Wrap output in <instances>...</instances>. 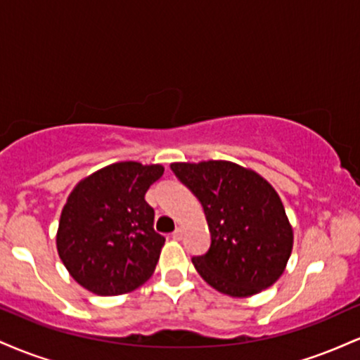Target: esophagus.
I'll list each match as a JSON object with an SVG mask.
<instances>
[{"instance_id": "34e87169", "label": "esophagus", "mask_w": 360, "mask_h": 360, "mask_svg": "<svg viewBox=\"0 0 360 360\" xmlns=\"http://www.w3.org/2000/svg\"><path fill=\"white\" fill-rule=\"evenodd\" d=\"M172 238H174V240H181V238H183V230L176 229L174 232H172Z\"/></svg>"}]
</instances>
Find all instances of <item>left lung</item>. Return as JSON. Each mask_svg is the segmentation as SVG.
<instances>
[{
  "mask_svg": "<svg viewBox=\"0 0 360 360\" xmlns=\"http://www.w3.org/2000/svg\"><path fill=\"white\" fill-rule=\"evenodd\" d=\"M172 172L200 200L212 243L193 264L210 286L247 298L281 278L292 229L276 189L252 169L229 160L174 162Z\"/></svg>",
  "mask_w": 360,
  "mask_h": 360,
  "instance_id": "1",
  "label": "left lung"
}]
</instances>
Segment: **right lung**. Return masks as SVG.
<instances>
[{
    "label": "right lung",
    "mask_w": 360,
    "mask_h": 360,
    "mask_svg": "<svg viewBox=\"0 0 360 360\" xmlns=\"http://www.w3.org/2000/svg\"><path fill=\"white\" fill-rule=\"evenodd\" d=\"M162 174L160 164L128 160L76 184L60 213L57 252L77 284L117 296L150 278L166 238L154 230L146 193Z\"/></svg>",
    "instance_id": "add662e5"
}]
</instances>
